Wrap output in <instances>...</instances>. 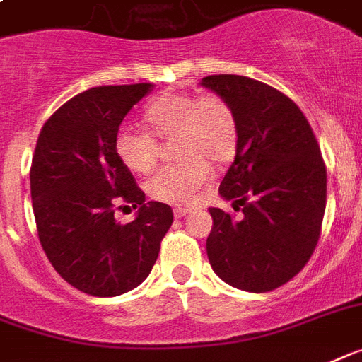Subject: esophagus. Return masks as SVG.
<instances>
[{
  "instance_id": "esophagus-1",
  "label": "esophagus",
  "mask_w": 362,
  "mask_h": 362,
  "mask_svg": "<svg viewBox=\"0 0 362 362\" xmlns=\"http://www.w3.org/2000/svg\"><path fill=\"white\" fill-rule=\"evenodd\" d=\"M188 213H190V209H183V207L174 209V216L175 218H183V216H187Z\"/></svg>"
}]
</instances>
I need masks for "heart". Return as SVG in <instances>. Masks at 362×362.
Returning a JSON list of instances; mask_svg holds the SVG:
<instances>
[{
  "label": "heart",
  "instance_id": "b5f03b06",
  "mask_svg": "<svg viewBox=\"0 0 362 362\" xmlns=\"http://www.w3.org/2000/svg\"><path fill=\"white\" fill-rule=\"evenodd\" d=\"M144 120L160 139L177 136L175 155L185 159L164 166L149 179V196L159 202L179 205L192 199L211 177L206 160L226 164L237 151V116L220 95L168 92L146 107ZM115 151L131 172L148 174L157 163L159 142L144 127L124 124L116 131Z\"/></svg>",
  "mask_w": 362,
  "mask_h": 362
}]
</instances>
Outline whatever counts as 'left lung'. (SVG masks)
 <instances>
[{
  "label": "left lung",
  "instance_id": "1",
  "mask_svg": "<svg viewBox=\"0 0 362 362\" xmlns=\"http://www.w3.org/2000/svg\"><path fill=\"white\" fill-rule=\"evenodd\" d=\"M238 122L235 163L220 196L240 218L211 207L207 257L214 274L246 292L285 285L320 238L327 174L309 122L291 98L244 76L203 77Z\"/></svg>",
  "mask_w": 362,
  "mask_h": 362
}]
</instances>
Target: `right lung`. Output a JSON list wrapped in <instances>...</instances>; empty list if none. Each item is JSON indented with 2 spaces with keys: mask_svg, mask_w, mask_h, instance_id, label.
I'll use <instances>...</instances> for the list:
<instances>
[{
  "mask_svg": "<svg viewBox=\"0 0 362 362\" xmlns=\"http://www.w3.org/2000/svg\"><path fill=\"white\" fill-rule=\"evenodd\" d=\"M151 90V83H139L81 92L38 134L29 174L38 238L59 276L85 294L136 288L174 222L170 205L146 202L115 151L122 120ZM120 201L139 207L124 226L114 218Z\"/></svg>",
  "mask_w": 362,
  "mask_h": 362,
  "instance_id": "1",
  "label": "right lung"
}]
</instances>
